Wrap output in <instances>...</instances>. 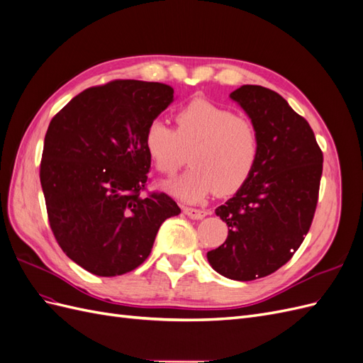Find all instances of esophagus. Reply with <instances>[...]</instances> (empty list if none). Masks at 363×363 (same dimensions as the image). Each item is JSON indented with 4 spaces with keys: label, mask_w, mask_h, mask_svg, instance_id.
<instances>
[{
    "label": "esophagus",
    "mask_w": 363,
    "mask_h": 363,
    "mask_svg": "<svg viewBox=\"0 0 363 363\" xmlns=\"http://www.w3.org/2000/svg\"><path fill=\"white\" fill-rule=\"evenodd\" d=\"M183 212L192 219H203L204 216H207L206 211H201V208H194V207H183Z\"/></svg>",
    "instance_id": "obj_1"
}]
</instances>
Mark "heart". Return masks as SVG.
Here are the masks:
<instances>
[{
  "instance_id": "1",
  "label": "heart",
  "mask_w": 363,
  "mask_h": 363,
  "mask_svg": "<svg viewBox=\"0 0 363 363\" xmlns=\"http://www.w3.org/2000/svg\"><path fill=\"white\" fill-rule=\"evenodd\" d=\"M175 130L156 119L148 125L144 145L159 172L174 175L189 152L192 168L167 184V191L189 203L216 191L230 195L242 188L256 167L257 131L248 119L196 98L175 115Z\"/></svg>"
}]
</instances>
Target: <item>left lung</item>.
<instances>
[{"label": "left lung", "instance_id": "8db88e82", "mask_svg": "<svg viewBox=\"0 0 363 363\" xmlns=\"http://www.w3.org/2000/svg\"><path fill=\"white\" fill-rule=\"evenodd\" d=\"M230 98L255 125L259 155L245 184L215 211L228 236L207 252V260L221 276L250 281L283 267L309 232L323 151L309 123L277 92L244 84Z\"/></svg>", "mask_w": 363, "mask_h": 363}]
</instances>
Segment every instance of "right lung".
Masks as SVG:
<instances>
[{"label": "right lung", "instance_id": "add662e5", "mask_svg": "<svg viewBox=\"0 0 363 363\" xmlns=\"http://www.w3.org/2000/svg\"><path fill=\"white\" fill-rule=\"evenodd\" d=\"M172 101L168 84L115 80L74 96L48 125L40 162L48 221L65 255L95 276L138 268L162 223L180 213L167 194L140 196L151 167L145 131Z\"/></svg>", "mask_w": 363, "mask_h": 363}]
</instances>
